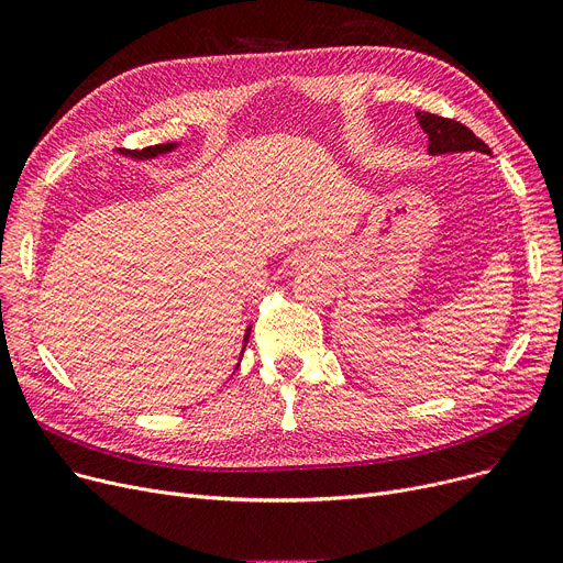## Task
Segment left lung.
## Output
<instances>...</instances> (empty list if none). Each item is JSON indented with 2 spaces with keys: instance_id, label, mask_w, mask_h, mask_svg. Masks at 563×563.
Returning <instances> with one entry per match:
<instances>
[{
  "instance_id": "left-lung-1",
  "label": "left lung",
  "mask_w": 563,
  "mask_h": 563,
  "mask_svg": "<svg viewBox=\"0 0 563 563\" xmlns=\"http://www.w3.org/2000/svg\"><path fill=\"white\" fill-rule=\"evenodd\" d=\"M418 121H420V128L429 136V155L431 157L470 153V151L490 155V147L479 136L472 134V130H467L465 125L450 121V118H440L429 111H418Z\"/></svg>"
}]
</instances>
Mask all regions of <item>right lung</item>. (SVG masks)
I'll return each instance as SVG.
<instances>
[{
  "mask_svg": "<svg viewBox=\"0 0 563 563\" xmlns=\"http://www.w3.org/2000/svg\"><path fill=\"white\" fill-rule=\"evenodd\" d=\"M177 145H180L177 141H175V143H159V145L143 147V151H128V153H123V155H128V157H132V159H155V157H159V155H168V153H173ZM249 335H251V327H249V329H246V333H244V344H242L240 361H242V356H244V349H246ZM236 367H240V363H236Z\"/></svg>",
  "mask_w": 563,
  "mask_h": 563,
  "instance_id": "1",
  "label": "right lung"
}]
</instances>
